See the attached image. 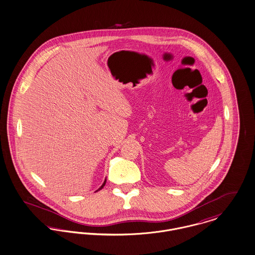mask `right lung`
Masks as SVG:
<instances>
[{
  "label": "right lung",
  "instance_id": "obj_1",
  "mask_svg": "<svg viewBox=\"0 0 255 255\" xmlns=\"http://www.w3.org/2000/svg\"><path fill=\"white\" fill-rule=\"evenodd\" d=\"M106 181H107V179H105V181H104V183H103V184H102V186H101V187H100V188H99L98 190H100V189H102V188H103V187H104V186H105V184H106ZM98 190H97V191H98Z\"/></svg>",
  "mask_w": 255,
  "mask_h": 255
}]
</instances>
